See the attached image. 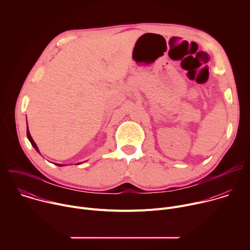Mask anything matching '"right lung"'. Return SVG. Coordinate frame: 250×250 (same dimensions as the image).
<instances>
[{"mask_svg": "<svg viewBox=\"0 0 250 250\" xmlns=\"http://www.w3.org/2000/svg\"><path fill=\"white\" fill-rule=\"evenodd\" d=\"M26 135H27V138L29 139V141H30V144H31V146L34 147V149L37 150L39 153H40V150H39V147L37 146V145H35V142L33 141V139H32V137H31V135H30V133H29V130H28V126L26 127ZM77 164H80V163H77ZM56 165H58V166H63L62 164H57L56 163Z\"/></svg>", "mask_w": 250, "mask_h": 250, "instance_id": "obj_1", "label": "right lung"}]
</instances>
